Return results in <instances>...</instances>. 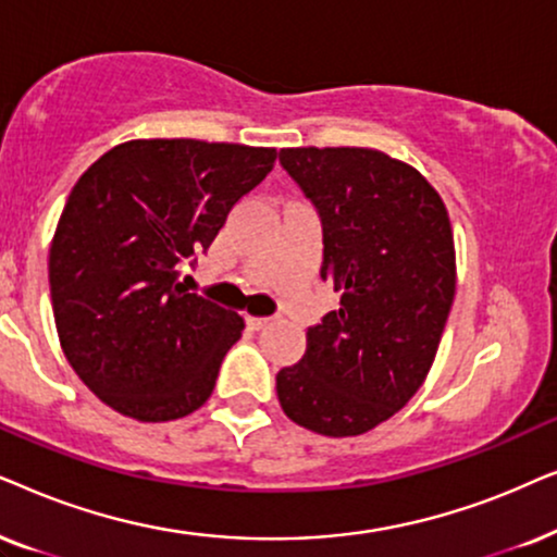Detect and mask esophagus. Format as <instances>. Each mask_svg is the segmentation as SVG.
<instances>
[{
    "label": "esophagus",
    "mask_w": 557,
    "mask_h": 557,
    "mask_svg": "<svg viewBox=\"0 0 557 557\" xmlns=\"http://www.w3.org/2000/svg\"><path fill=\"white\" fill-rule=\"evenodd\" d=\"M272 321H274V318H255V315H249V318H247L249 329H255V331H262V329H267V325H270Z\"/></svg>",
    "instance_id": "34e87169"
}]
</instances>
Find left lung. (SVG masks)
Instances as JSON below:
<instances>
[{"instance_id":"obj_1","label":"left lung","mask_w":557,"mask_h":557,"mask_svg":"<svg viewBox=\"0 0 557 557\" xmlns=\"http://www.w3.org/2000/svg\"><path fill=\"white\" fill-rule=\"evenodd\" d=\"M280 165L321 219V277L341 293L302 359L277 372L280 405L313 433L361 435L433 367L456 295L448 211L418 170L380 150L290 147Z\"/></svg>"}]
</instances>
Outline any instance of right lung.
I'll return each mask as SVG.
<instances>
[{
  "label": "right lung",
  "instance_id": "add662e5",
  "mask_svg": "<svg viewBox=\"0 0 557 557\" xmlns=\"http://www.w3.org/2000/svg\"><path fill=\"white\" fill-rule=\"evenodd\" d=\"M274 158L272 147L132 139L73 185L50 247V300L65 359L101 403L162 422L211 397L244 321L185 290L181 267L206 255Z\"/></svg>",
  "mask_w": 557,
  "mask_h": 557
}]
</instances>
